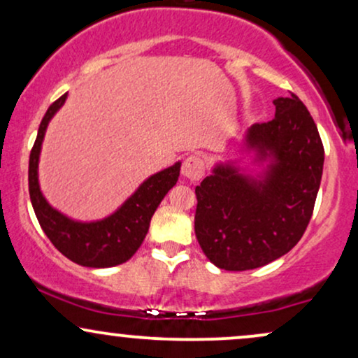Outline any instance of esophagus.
<instances>
[{
	"label": "esophagus",
	"mask_w": 358,
	"mask_h": 358,
	"mask_svg": "<svg viewBox=\"0 0 358 358\" xmlns=\"http://www.w3.org/2000/svg\"><path fill=\"white\" fill-rule=\"evenodd\" d=\"M205 173V162L199 155H190L182 165V175L190 182H199Z\"/></svg>",
	"instance_id": "obj_1"
}]
</instances>
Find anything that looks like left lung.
<instances>
[{
	"label": "left lung",
	"mask_w": 358,
	"mask_h": 358,
	"mask_svg": "<svg viewBox=\"0 0 358 358\" xmlns=\"http://www.w3.org/2000/svg\"><path fill=\"white\" fill-rule=\"evenodd\" d=\"M273 104L276 116L248 133L249 148L274 158L266 178L220 165L195 188L196 241L220 269H256L285 256L313 215L324 162L318 127L296 94Z\"/></svg>",
	"instance_id": "obj_1"
}]
</instances>
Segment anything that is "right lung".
<instances>
[{"label": "right lung", "instance_id": "right-lung-1", "mask_svg": "<svg viewBox=\"0 0 358 358\" xmlns=\"http://www.w3.org/2000/svg\"><path fill=\"white\" fill-rule=\"evenodd\" d=\"M67 94L47 109L30 153L28 190L36 219L47 237L65 257L85 268H110L134 256L145 241L151 217L180 176V163L146 180L124 205L104 220L76 222L48 205L38 185V156L48 122L64 106Z\"/></svg>", "mask_w": 358, "mask_h": 358}]
</instances>
